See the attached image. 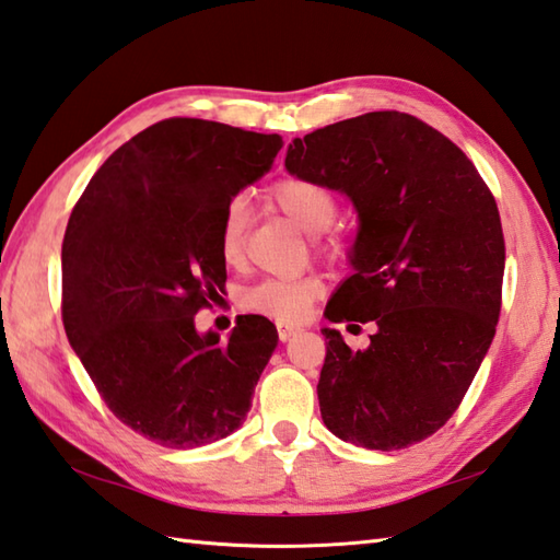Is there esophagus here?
I'll use <instances>...</instances> for the list:
<instances>
[{"label":"esophagus","instance_id":"1","mask_svg":"<svg viewBox=\"0 0 560 560\" xmlns=\"http://www.w3.org/2000/svg\"><path fill=\"white\" fill-rule=\"evenodd\" d=\"M299 332H301V327L279 323V339H281V342H287V339H291L293 335H299Z\"/></svg>","mask_w":560,"mask_h":560}]
</instances>
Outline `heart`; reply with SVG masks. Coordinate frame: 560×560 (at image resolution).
I'll return each mask as SVG.
<instances>
[{"instance_id":"obj_1","label":"heart","mask_w":560,"mask_h":560,"mask_svg":"<svg viewBox=\"0 0 560 560\" xmlns=\"http://www.w3.org/2000/svg\"><path fill=\"white\" fill-rule=\"evenodd\" d=\"M271 203L283 215L311 233L313 247L325 257H339L345 252V240L335 230H327L337 218L339 203L330 186L308 177H283L271 184ZM247 213L243 201H230L218 228V249L225 265H240L245 252ZM320 293V281L313 273L291 279H261L240 293V305L255 315L271 317L277 323H299L308 313L315 295Z\"/></svg>"}]
</instances>
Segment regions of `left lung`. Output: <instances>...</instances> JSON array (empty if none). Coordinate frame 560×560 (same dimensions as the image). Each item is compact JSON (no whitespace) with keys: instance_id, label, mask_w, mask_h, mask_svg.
I'll list each match as a JSON object with an SVG mask.
<instances>
[{"instance_id":"obj_1","label":"left lung","mask_w":560,"mask_h":560,"mask_svg":"<svg viewBox=\"0 0 560 560\" xmlns=\"http://www.w3.org/2000/svg\"><path fill=\"white\" fill-rule=\"evenodd\" d=\"M287 170L354 201V273L325 315L376 325L366 349L323 330V422L378 452L418 444L458 410L495 337L505 273L495 196L462 148L400 112L295 138Z\"/></svg>"}]
</instances>
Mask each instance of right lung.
<instances>
[{
    "instance_id": "add662e5",
    "label": "right lung",
    "mask_w": 560,
    "mask_h": 560,
    "mask_svg": "<svg viewBox=\"0 0 560 560\" xmlns=\"http://www.w3.org/2000/svg\"><path fill=\"white\" fill-rule=\"evenodd\" d=\"M281 148L279 136L164 118L124 142L72 208L65 332L106 408L160 446L235 432L277 347L265 315H240L228 342L196 332L194 315L225 283V206Z\"/></svg>"
}]
</instances>
